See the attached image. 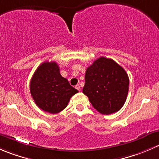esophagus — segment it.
<instances>
[{
	"label": "esophagus",
	"mask_w": 159,
	"mask_h": 159,
	"mask_svg": "<svg viewBox=\"0 0 159 159\" xmlns=\"http://www.w3.org/2000/svg\"><path fill=\"white\" fill-rule=\"evenodd\" d=\"M75 88H76V89L78 90V91H81V86H80L79 84H77V85L75 86Z\"/></svg>",
	"instance_id": "esophagus-1"
}]
</instances>
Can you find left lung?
I'll return each mask as SVG.
<instances>
[{
    "instance_id": "obj_1",
    "label": "left lung",
    "mask_w": 159,
    "mask_h": 159,
    "mask_svg": "<svg viewBox=\"0 0 159 159\" xmlns=\"http://www.w3.org/2000/svg\"><path fill=\"white\" fill-rule=\"evenodd\" d=\"M83 93L101 114L110 115L122 108L129 92V78L114 60L101 57L85 72Z\"/></svg>"
}]
</instances>
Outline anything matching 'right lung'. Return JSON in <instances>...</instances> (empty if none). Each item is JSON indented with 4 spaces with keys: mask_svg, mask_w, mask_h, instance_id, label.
<instances>
[{
    "mask_svg": "<svg viewBox=\"0 0 159 159\" xmlns=\"http://www.w3.org/2000/svg\"><path fill=\"white\" fill-rule=\"evenodd\" d=\"M30 91L38 107L51 114L65 109L70 98L78 92L61 75L54 61H45L37 68L30 80Z\"/></svg>",
    "mask_w": 159,
    "mask_h": 159,
    "instance_id": "obj_1",
    "label": "right lung"
}]
</instances>
